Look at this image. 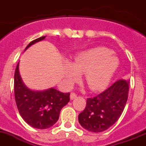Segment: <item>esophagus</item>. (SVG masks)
Returning a JSON list of instances; mask_svg holds the SVG:
<instances>
[{
    "mask_svg": "<svg viewBox=\"0 0 146 146\" xmlns=\"http://www.w3.org/2000/svg\"><path fill=\"white\" fill-rule=\"evenodd\" d=\"M76 97V94L75 92H71V93H70V100H73Z\"/></svg>",
    "mask_w": 146,
    "mask_h": 146,
    "instance_id": "34e87169",
    "label": "esophagus"
}]
</instances>
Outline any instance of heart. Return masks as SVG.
<instances>
[{
	"label": "heart",
	"instance_id": "obj_1",
	"mask_svg": "<svg viewBox=\"0 0 146 146\" xmlns=\"http://www.w3.org/2000/svg\"><path fill=\"white\" fill-rule=\"evenodd\" d=\"M120 65L113 50L97 47L77 55L72 64L67 62L65 77L70 84L76 82L78 73H84V80L92 91H100L110 84Z\"/></svg>",
	"mask_w": 146,
	"mask_h": 146
}]
</instances>
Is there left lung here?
<instances>
[{
	"instance_id": "8db88e82",
	"label": "left lung",
	"mask_w": 146,
	"mask_h": 146,
	"mask_svg": "<svg viewBox=\"0 0 146 146\" xmlns=\"http://www.w3.org/2000/svg\"><path fill=\"white\" fill-rule=\"evenodd\" d=\"M129 80L112 84L101 94L87 99V105L78 115V122L84 129L101 132L116 123L126 106L129 93Z\"/></svg>"
}]
</instances>
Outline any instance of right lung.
Segmentation results:
<instances>
[{
  "instance_id": "add662e5",
  "label": "right lung",
  "mask_w": 146,
  "mask_h": 146,
  "mask_svg": "<svg viewBox=\"0 0 146 146\" xmlns=\"http://www.w3.org/2000/svg\"><path fill=\"white\" fill-rule=\"evenodd\" d=\"M45 38L41 36L33 40L25 50ZM15 97L22 118L35 129H45L57 122L61 110L70 101V92H61L54 88L43 91L31 90L23 82L18 62L15 73Z\"/></svg>"
}]
</instances>
